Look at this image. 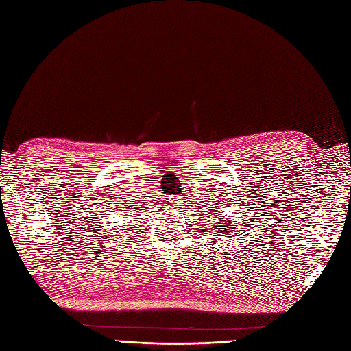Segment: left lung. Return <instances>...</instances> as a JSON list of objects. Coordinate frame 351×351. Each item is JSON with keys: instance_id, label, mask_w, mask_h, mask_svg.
Returning a JSON list of instances; mask_svg holds the SVG:
<instances>
[{"instance_id": "obj_1", "label": "left lung", "mask_w": 351, "mask_h": 351, "mask_svg": "<svg viewBox=\"0 0 351 351\" xmlns=\"http://www.w3.org/2000/svg\"><path fill=\"white\" fill-rule=\"evenodd\" d=\"M219 223H223V225H221V227L219 228H216V230H219V231H222L223 232V234H227L228 237H231V234H228V233L226 232L227 230L229 231V232H234V234H237V232L240 231H243V230H237L239 227H241V222H237V225H232V223H234V221H232V222H228V217H227V221H223V217H219Z\"/></svg>"}]
</instances>
